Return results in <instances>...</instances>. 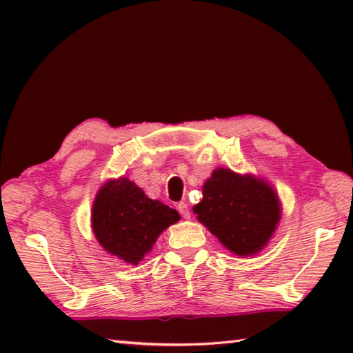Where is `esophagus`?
Masks as SVG:
<instances>
[{
	"instance_id": "34e87169",
	"label": "esophagus",
	"mask_w": 353,
	"mask_h": 353,
	"mask_svg": "<svg viewBox=\"0 0 353 353\" xmlns=\"http://www.w3.org/2000/svg\"><path fill=\"white\" fill-rule=\"evenodd\" d=\"M177 211L181 212V215L183 216L185 220H190L191 219V212H190V208L186 203H183V201H181V203L177 205Z\"/></svg>"
}]
</instances>
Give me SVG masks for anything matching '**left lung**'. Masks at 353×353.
Instances as JSON below:
<instances>
[{
  "label": "left lung",
  "instance_id": "left-lung-1",
  "mask_svg": "<svg viewBox=\"0 0 353 353\" xmlns=\"http://www.w3.org/2000/svg\"><path fill=\"white\" fill-rule=\"evenodd\" d=\"M192 211L229 252L247 258L270 243L281 221L282 205L264 179L216 168L203 185V199Z\"/></svg>",
  "mask_w": 353,
  "mask_h": 353
}]
</instances>
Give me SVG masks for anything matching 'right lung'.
Masks as SVG:
<instances>
[{"mask_svg":"<svg viewBox=\"0 0 353 353\" xmlns=\"http://www.w3.org/2000/svg\"><path fill=\"white\" fill-rule=\"evenodd\" d=\"M181 220L176 209L145 196L127 177L109 179L92 203V232L104 250L137 265L152 252L156 239Z\"/></svg>","mask_w":353,"mask_h":353,"instance_id":"obj_1","label":"right lung"}]
</instances>
